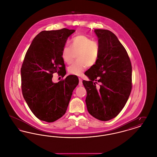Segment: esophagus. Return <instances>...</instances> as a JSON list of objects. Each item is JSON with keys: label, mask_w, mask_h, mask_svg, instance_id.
I'll use <instances>...</instances> for the list:
<instances>
[{"label": "esophagus", "mask_w": 157, "mask_h": 157, "mask_svg": "<svg viewBox=\"0 0 157 157\" xmlns=\"http://www.w3.org/2000/svg\"><path fill=\"white\" fill-rule=\"evenodd\" d=\"M79 86H82V80L81 78H79Z\"/></svg>", "instance_id": "obj_1"}]
</instances>
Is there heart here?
<instances>
[{
	"instance_id": "heart-1",
	"label": "heart",
	"mask_w": 157,
	"mask_h": 157,
	"mask_svg": "<svg viewBox=\"0 0 157 157\" xmlns=\"http://www.w3.org/2000/svg\"><path fill=\"white\" fill-rule=\"evenodd\" d=\"M100 46L97 42L92 40L84 35L74 37L71 41V47L65 46L61 52V57L67 64L73 62L76 56L77 60L67 68L68 72L72 75H82L88 67H92L99 56Z\"/></svg>"
}]
</instances>
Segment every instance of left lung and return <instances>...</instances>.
<instances>
[{
  "label": "left lung",
  "instance_id": "left-lung-1",
  "mask_svg": "<svg viewBox=\"0 0 157 157\" xmlns=\"http://www.w3.org/2000/svg\"><path fill=\"white\" fill-rule=\"evenodd\" d=\"M100 46L97 62L85 72L82 83L87 92L88 111L106 121L116 117L126 104L132 90V65L126 49L110 30L95 29ZM99 82L98 87L96 85Z\"/></svg>",
  "mask_w": 157,
  "mask_h": 157
}]
</instances>
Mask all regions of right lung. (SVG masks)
<instances>
[{
	"mask_svg": "<svg viewBox=\"0 0 157 157\" xmlns=\"http://www.w3.org/2000/svg\"><path fill=\"white\" fill-rule=\"evenodd\" d=\"M75 31L66 28L42 31L26 53L21 70L23 96L39 120L52 122L61 118L78 85L76 75H69L58 83L52 80L55 72L62 78L66 75L61 52Z\"/></svg>",
	"mask_w": 157,
	"mask_h": 157,
	"instance_id": "add662e5",
	"label": "right lung"
}]
</instances>
